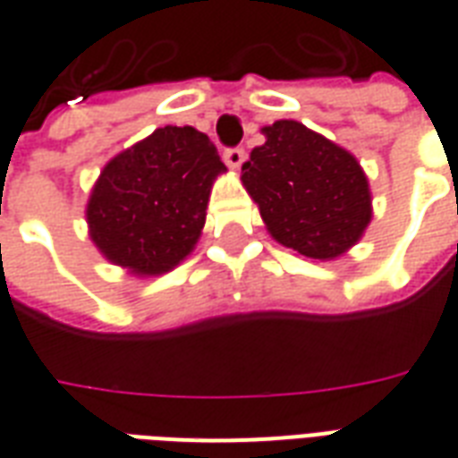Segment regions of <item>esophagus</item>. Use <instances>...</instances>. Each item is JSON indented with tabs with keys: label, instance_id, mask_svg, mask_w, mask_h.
I'll list each match as a JSON object with an SVG mask.
<instances>
[{
	"label": "esophagus",
	"instance_id": "34e87169",
	"mask_svg": "<svg viewBox=\"0 0 458 458\" xmlns=\"http://www.w3.org/2000/svg\"><path fill=\"white\" fill-rule=\"evenodd\" d=\"M223 159L228 164L230 169H240L242 166V161H245V149L242 147H233V149L223 151Z\"/></svg>",
	"mask_w": 458,
	"mask_h": 458
}]
</instances>
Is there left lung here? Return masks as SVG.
<instances>
[{
	"label": "left lung",
	"instance_id": "left-lung-1",
	"mask_svg": "<svg viewBox=\"0 0 458 458\" xmlns=\"http://www.w3.org/2000/svg\"><path fill=\"white\" fill-rule=\"evenodd\" d=\"M265 144L242 164V186L269 235L311 259H334L363 238L373 218L370 189L351 151L301 122L262 130Z\"/></svg>",
	"mask_w": 458,
	"mask_h": 458
}]
</instances>
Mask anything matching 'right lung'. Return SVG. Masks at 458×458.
<instances>
[{
  "label": "right lung",
  "instance_id": "add662e5",
  "mask_svg": "<svg viewBox=\"0 0 458 458\" xmlns=\"http://www.w3.org/2000/svg\"><path fill=\"white\" fill-rule=\"evenodd\" d=\"M225 171L193 127H159L105 164L88 199L95 248L140 277L174 269L196 248L213 181Z\"/></svg>",
  "mask_w": 458,
  "mask_h": 458
}]
</instances>
